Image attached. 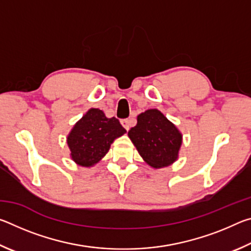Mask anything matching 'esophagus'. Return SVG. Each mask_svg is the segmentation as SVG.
Wrapping results in <instances>:
<instances>
[{
  "mask_svg": "<svg viewBox=\"0 0 251 251\" xmlns=\"http://www.w3.org/2000/svg\"><path fill=\"white\" fill-rule=\"evenodd\" d=\"M121 124L123 125V127H124L126 130H129V128L131 127V121L130 120H122Z\"/></svg>",
  "mask_w": 251,
  "mask_h": 251,
  "instance_id": "1",
  "label": "esophagus"
}]
</instances>
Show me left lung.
Segmentation results:
<instances>
[{
    "label": "left lung",
    "mask_w": 251,
    "mask_h": 251,
    "mask_svg": "<svg viewBox=\"0 0 251 251\" xmlns=\"http://www.w3.org/2000/svg\"><path fill=\"white\" fill-rule=\"evenodd\" d=\"M128 137L144 161L154 169L175 163L182 144L180 130L157 108L139 114Z\"/></svg>",
    "instance_id": "1"
}]
</instances>
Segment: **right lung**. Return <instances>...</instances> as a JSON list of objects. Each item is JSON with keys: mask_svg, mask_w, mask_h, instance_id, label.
I'll use <instances>...</instances> for the list:
<instances>
[{"mask_svg": "<svg viewBox=\"0 0 251 251\" xmlns=\"http://www.w3.org/2000/svg\"><path fill=\"white\" fill-rule=\"evenodd\" d=\"M125 133L115 117H106L99 108L88 109L67 135L71 158L78 166L93 167L107 154L114 141Z\"/></svg>", "mask_w": 251, "mask_h": 251, "instance_id": "1", "label": "right lung"}]
</instances>
